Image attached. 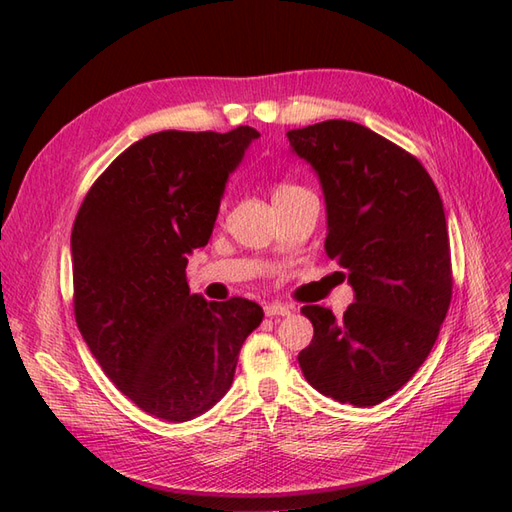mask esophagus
Returning <instances> with one entry per match:
<instances>
[{
  "label": "esophagus",
  "instance_id": "esophagus-1",
  "mask_svg": "<svg viewBox=\"0 0 512 512\" xmlns=\"http://www.w3.org/2000/svg\"><path fill=\"white\" fill-rule=\"evenodd\" d=\"M265 314H267L269 318L290 316V307H288V305H284V303H277V301H273V303H267V305H265Z\"/></svg>",
  "mask_w": 512,
  "mask_h": 512
}]
</instances>
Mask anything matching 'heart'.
Segmentation results:
<instances>
[{
  "mask_svg": "<svg viewBox=\"0 0 512 512\" xmlns=\"http://www.w3.org/2000/svg\"><path fill=\"white\" fill-rule=\"evenodd\" d=\"M297 190H301L299 185H292V183H280V185H275V190H273V198H282V196H288V194L297 192Z\"/></svg>",
  "mask_w": 512,
  "mask_h": 512,
  "instance_id": "b5f03b06",
  "label": "heart"
}]
</instances>
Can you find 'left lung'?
Wrapping results in <instances>:
<instances>
[{
    "mask_svg": "<svg viewBox=\"0 0 512 512\" xmlns=\"http://www.w3.org/2000/svg\"><path fill=\"white\" fill-rule=\"evenodd\" d=\"M286 136L320 181L324 247L354 290L342 318L301 307L314 339L299 365L322 395L376 406L423 365L451 305L442 198L421 162L361 123L331 119Z\"/></svg>",
    "mask_w": 512,
    "mask_h": 512,
    "instance_id": "obj_1",
    "label": "left lung"
}]
</instances>
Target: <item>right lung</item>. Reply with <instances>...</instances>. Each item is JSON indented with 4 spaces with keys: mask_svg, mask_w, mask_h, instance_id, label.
<instances>
[{
    "mask_svg": "<svg viewBox=\"0 0 512 512\" xmlns=\"http://www.w3.org/2000/svg\"><path fill=\"white\" fill-rule=\"evenodd\" d=\"M260 134H149L91 185L70 250L74 316L104 374L151 416L183 423L228 393L262 307L190 294L185 267L213 232L228 177Z\"/></svg>",
    "mask_w": 512,
    "mask_h": 512,
    "instance_id": "right-lung-1",
    "label": "right lung"
}]
</instances>
